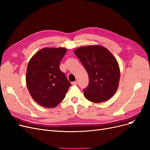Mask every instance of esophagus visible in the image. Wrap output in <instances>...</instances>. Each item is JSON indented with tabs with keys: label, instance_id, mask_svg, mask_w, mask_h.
<instances>
[{
	"label": "esophagus",
	"instance_id": "obj_1",
	"mask_svg": "<svg viewBox=\"0 0 150 150\" xmlns=\"http://www.w3.org/2000/svg\"><path fill=\"white\" fill-rule=\"evenodd\" d=\"M71 85H77V81H75L71 82Z\"/></svg>",
	"mask_w": 150,
	"mask_h": 150
}]
</instances>
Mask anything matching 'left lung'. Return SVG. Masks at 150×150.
<instances>
[{"label":"left lung","mask_w":150,"mask_h":150,"mask_svg":"<svg viewBox=\"0 0 150 150\" xmlns=\"http://www.w3.org/2000/svg\"><path fill=\"white\" fill-rule=\"evenodd\" d=\"M89 77L84 90L85 98L93 103L108 100L117 91L120 71L117 59L107 49L101 45L81 47L75 50Z\"/></svg>","instance_id":"8db88e82"}]
</instances>
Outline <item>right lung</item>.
I'll list each match as a JSON object with an SVG mask.
<instances>
[{"label": "right lung", "instance_id": "add662e5", "mask_svg": "<svg viewBox=\"0 0 150 150\" xmlns=\"http://www.w3.org/2000/svg\"><path fill=\"white\" fill-rule=\"evenodd\" d=\"M65 48H43L28 64L26 84L36 103L45 108H54L64 99L71 83L60 69Z\"/></svg>", "mask_w": 150, "mask_h": 150}]
</instances>
